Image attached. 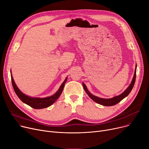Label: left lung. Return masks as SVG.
<instances>
[{"mask_svg":"<svg viewBox=\"0 0 149 149\" xmlns=\"http://www.w3.org/2000/svg\"><path fill=\"white\" fill-rule=\"evenodd\" d=\"M136 72V68H135V70L134 76V78H133V80H132L130 84L129 85V86L126 89V90L123 93H122L121 94H120L118 96H116V97H115L113 98H112L104 99V98H99V97H97L96 96L93 95L89 92L86 86V85L84 83H83V88H84V89L85 92L87 93V94L89 95V97L92 100L94 101L95 102H96V103H98L101 105L104 106H113V105L118 104L119 102H120V101L123 99H124L125 97H126L129 94L130 92L132 90L133 87H134L135 82Z\"/></svg>","mask_w":149,"mask_h":149,"instance_id":"left-lung-1","label":"left lung"}]
</instances>
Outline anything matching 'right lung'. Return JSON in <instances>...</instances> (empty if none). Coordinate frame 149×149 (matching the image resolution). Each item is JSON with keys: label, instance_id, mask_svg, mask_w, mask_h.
<instances>
[{"label": "right lung", "instance_id": "obj_1", "mask_svg": "<svg viewBox=\"0 0 149 149\" xmlns=\"http://www.w3.org/2000/svg\"><path fill=\"white\" fill-rule=\"evenodd\" d=\"M11 81H12V84H13V87L14 88V90L16 93V95L18 96V97L20 99V100L23 102L24 103L28 104V106H31V107H33L36 109H43V108H46L52 105L55 101H56L60 95H61V93L63 92V89L65 83L66 82L67 80V78H66L65 80L63 81L61 85V86L60 87L58 91L55 93L54 95L51 97H48L46 98H32V97H29L26 95H25L24 93H23L17 87L16 84H15V82L13 80V78L12 75L11 74Z\"/></svg>", "mask_w": 149, "mask_h": 149}]
</instances>
